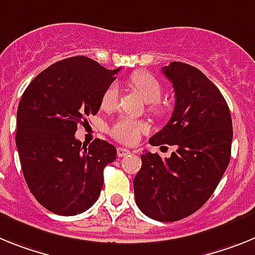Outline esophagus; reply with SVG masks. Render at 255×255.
Wrapping results in <instances>:
<instances>
[{"instance_id":"esophagus-1","label":"esophagus","mask_w":255,"mask_h":255,"mask_svg":"<svg viewBox=\"0 0 255 255\" xmlns=\"http://www.w3.org/2000/svg\"><path fill=\"white\" fill-rule=\"evenodd\" d=\"M117 154H118L119 158H123V156H127L128 154H130V151L129 150L125 149V147H118V149H117Z\"/></svg>"}]
</instances>
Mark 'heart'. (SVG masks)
<instances>
[{
  "label": "heart",
  "instance_id": "obj_1",
  "mask_svg": "<svg viewBox=\"0 0 255 255\" xmlns=\"http://www.w3.org/2000/svg\"><path fill=\"white\" fill-rule=\"evenodd\" d=\"M130 85L133 86L145 99L150 103V110L154 114H164L165 105L159 101L163 92L161 83L154 75L146 72H137L130 77ZM118 101V87L117 85H110L104 91L101 96V106L104 109H112ZM147 130V126L141 121L132 118H121L110 127V134L115 140L122 143H134L140 138L141 133Z\"/></svg>",
  "mask_w": 255,
  "mask_h": 255
}]
</instances>
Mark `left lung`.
Returning <instances> with one entry per match:
<instances>
[{
  "instance_id": "left-lung-1",
  "label": "left lung",
  "mask_w": 255,
  "mask_h": 255,
  "mask_svg": "<svg viewBox=\"0 0 255 255\" xmlns=\"http://www.w3.org/2000/svg\"><path fill=\"white\" fill-rule=\"evenodd\" d=\"M161 72L174 88L169 122L150 145H176L169 158L141 155L133 181L134 199L143 214L159 222L191 216L212 196L231 156L232 121L220 90L198 68L173 61Z\"/></svg>"
}]
</instances>
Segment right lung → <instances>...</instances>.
<instances>
[{"mask_svg":"<svg viewBox=\"0 0 255 255\" xmlns=\"http://www.w3.org/2000/svg\"><path fill=\"white\" fill-rule=\"evenodd\" d=\"M118 72L90 57H68L39 73L24 91L15 142L26 185L52 213H83L100 196L104 168L117 159V149L99 138L82 145L74 134L88 115L97 114Z\"/></svg>","mask_w":255,"mask_h":255,"instance_id":"obj_1","label":"right lung"}]
</instances>
